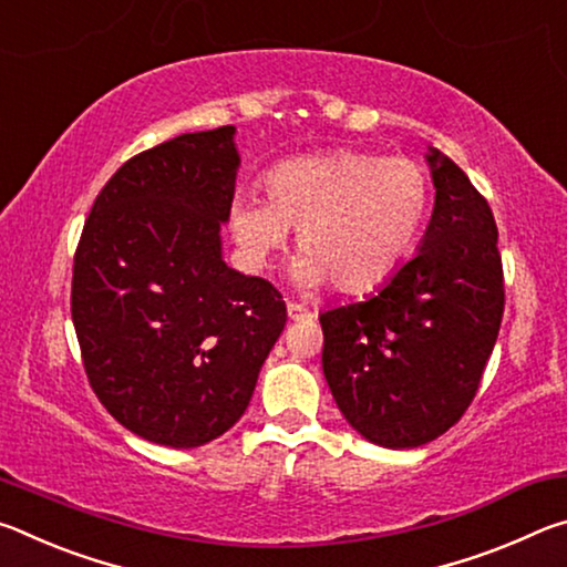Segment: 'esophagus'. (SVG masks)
Here are the masks:
<instances>
[{"instance_id":"1","label":"esophagus","mask_w":567,"mask_h":567,"mask_svg":"<svg viewBox=\"0 0 567 567\" xmlns=\"http://www.w3.org/2000/svg\"><path fill=\"white\" fill-rule=\"evenodd\" d=\"M287 315H290V320H310L312 318V312L297 302H287Z\"/></svg>"}]
</instances>
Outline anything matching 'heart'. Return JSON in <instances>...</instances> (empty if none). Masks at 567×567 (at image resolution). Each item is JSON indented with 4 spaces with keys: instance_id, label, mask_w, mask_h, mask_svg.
I'll return each instance as SVG.
<instances>
[{
    "instance_id": "1",
    "label": "heart",
    "mask_w": 567,
    "mask_h": 567,
    "mask_svg": "<svg viewBox=\"0 0 567 567\" xmlns=\"http://www.w3.org/2000/svg\"><path fill=\"white\" fill-rule=\"evenodd\" d=\"M265 199L239 195L229 233L247 270L267 272L297 229L302 290L334 285L360 295L388 282L425 227L430 179L408 157L334 150L285 159L265 172Z\"/></svg>"
}]
</instances>
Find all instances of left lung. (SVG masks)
I'll return each mask as SVG.
<instances>
[{"label":"left lung","instance_id":"1","mask_svg":"<svg viewBox=\"0 0 567 567\" xmlns=\"http://www.w3.org/2000/svg\"><path fill=\"white\" fill-rule=\"evenodd\" d=\"M435 207L417 255L378 295L320 315L322 372L344 420L382 447H417L470 408L505 310L487 199L430 147Z\"/></svg>","mask_w":567,"mask_h":567}]
</instances>
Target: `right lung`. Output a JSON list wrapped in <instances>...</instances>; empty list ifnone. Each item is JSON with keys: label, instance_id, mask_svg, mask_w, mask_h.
I'll use <instances>...</instances> for the list:
<instances>
[{"label": "right lung", "instance_id": "right-lung-1", "mask_svg": "<svg viewBox=\"0 0 567 567\" xmlns=\"http://www.w3.org/2000/svg\"><path fill=\"white\" fill-rule=\"evenodd\" d=\"M235 127L124 162L94 199L72 270V322L94 395L130 433L199 447L227 433L285 330L282 295L223 260Z\"/></svg>", "mask_w": 567, "mask_h": 567}]
</instances>
